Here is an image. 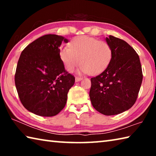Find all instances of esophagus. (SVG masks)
I'll list each match as a JSON object with an SVG mask.
<instances>
[{"label": "esophagus", "instance_id": "esophagus-1", "mask_svg": "<svg viewBox=\"0 0 156 156\" xmlns=\"http://www.w3.org/2000/svg\"><path fill=\"white\" fill-rule=\"evenodd\" d=\"M82 79H83V78H82L81 77H78V76H76L75 80H76V82H78V81H80Z\"/></svg>", "mask_w": 156, "mask_h": 156}]
</instances>
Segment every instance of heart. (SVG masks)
Instances as JSON below:
<instances>
[{"label":"heart","instance_id":"heart-1","mask_svg":"<svg viewBox=\"0 0 156 156\" xmlns=\"http://www.w3.org/2000/svg\"><path fill=\"white\" fill-rule=\"evenodd\" d=\"M66 70L72 72L81 63L78 72L97 75L105 70L113 57V49L107 41L87 36L76 37L60 50Z\"/></svg>","mask_w":156,"mask_h":156}]
</instances>
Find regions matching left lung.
Segmentation results:
<instances>
[{
  "mask_svg": "<svg viewBox=\"0 0 156 156\" xmlns=\"http://www.w3.org/2000/svg\"><path fill=\"white\" fill-rule=\"evenodd\" d=\"M113 57L103 72L91 78L89 97L94 109L106 115L119 114L135 104L142 81L138 54L125 41L109 36Z\"/></svg>",
  "mask_w": 156,
  "mask_h": 156,
  "instance_id": "left-lung-1",
  "label": "left lung"
}]
</instances>
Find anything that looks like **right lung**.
Listing matches in <instances>:
<instances>
[{"mask_svg":"<svg viewBox=\"0 0 156 156\" xmlns=\"http://www.w3.org/2000/svg\"><path fill=\"white\" fill-rule=\"evenodd\" d=\"M68 40L56 34L36 39L21 53L15 84L21 103L34 114L51 117L65 107L75 78L65 69L59 47Z\"/></svg>","mask_w":156,"mask_h":156,"instance_id":"1","label":"right lung"}]
</instances>
